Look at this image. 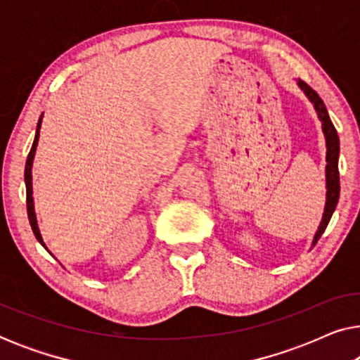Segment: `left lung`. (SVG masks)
Segmentation results:
<instances>
[{"mask_svg":"<svg viewBox=\"0 0 360 360\" xmlns=\"http://www.w3.org/2000/svg\"><path fill=\"white\" fill-rule=\"evenodd\" d=\"M297 85L300 86V90L304 93V96L311 101V105L316 111L318 120L321 121V129L324 134V141H326V169H324V175H326V203H324V211H323V218L321 223L318 226V231L314 233L311 248L318 243V239L321 238V234L326 229V226L331 219V216L336 210L338 200H339V169H338V162H339V136L336 132V127L333 126L331 117L328 115L326 106L316 91L313 90L311 86L307 85L303 80H297Z\"/></svg>","mask_w":360,"mask_h":360,"instance_id":"1","label":"left lung"}]
</instances>
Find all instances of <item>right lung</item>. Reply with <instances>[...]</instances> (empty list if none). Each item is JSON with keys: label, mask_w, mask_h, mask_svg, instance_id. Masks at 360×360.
Returning <instances> with one entry per match:
<instances>
[{"label": "right lung", "mask_w": 360, "mask_h": 360, "mask_svg": "<svg viewBox=\"0 0 360 360\" xmlns=\"http://www.w3.org/2000/svg\"><path fill=\"white\" fill-rule=\"evenodd\" d=\"M42 117H44V112L39 117V122H37V129H36V137H34V142H32V147H31V152H29L27 155V160H26V169H24V181H26V196H27V216H29V223H31V228H32V233L36 236V239L41 243V245L44 249L47 250L49 254L52 255L53 254L49 250V248L44 243L42 239V234H41V229H39V224H37V216H36V206H34V191H32V164H34V157H36V149H37V144H39V136H41V124H42Z\"/></svg>", "instance_id": "add662e5"}]
</instances>
